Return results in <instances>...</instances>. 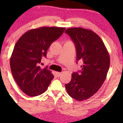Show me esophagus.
Returning a JSON list of instances; mask_svg holds the SVG:
<instances>
[{"label":"esophagus","instance_id":"34e87169","mask_svg":"<svg viewBox=\"0 0 123 123\" xmlns=\"http://www.w3.org/2000/svg\"><path fill=\"white\" fill-rule=\"evenodd\" d=\"M56 74L57 77H60L61 75L62 74V73H60V72H56Z\"/></svg>","mask_w":123,"mask_h":123}]
</instances>
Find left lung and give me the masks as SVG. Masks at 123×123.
<instances>
[{"label":"left lung","mask_w":123,"mask_h":123,"mask_svg":"<svg viewBox=\"0 0 123 123\" xmlns=\"http://www.w3.org/2000/svg\"><path fill=\"white\" fill-rule=\"evenodd\" d=\"M65 32L75 43L77 61L83 63L79 74H72L65 88L71 97L82 101L95 95L105 81L110 68V55L101 38L93 31L74 27Z\"/></svg>","instance_id":"8db88e82"}]
</instances>
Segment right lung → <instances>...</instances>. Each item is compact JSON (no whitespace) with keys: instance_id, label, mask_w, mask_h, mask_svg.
<instances>
[{"instance_id":"1","label":"right lung","mask_w":123,"mask_h":123,"mask_svg":"<svg viewBox=\"0 0 123 123\" xmlns=\"http://www.w3.org/2000/svg\"><path fill=\"white\" fill-rule=\"evenodd\" d=\"M65 27H42L25 33L15 45L10 66L16 83L30 96L43 93L54 78L51 71L39 66L50 44L62 34Z\"/></svg>"}]
</instances>
